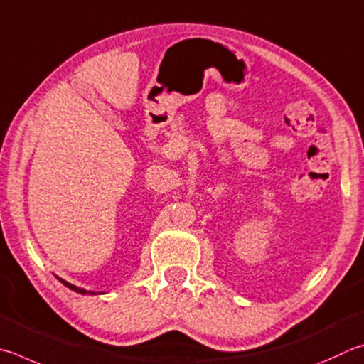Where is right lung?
Returning <instances> with one entry per match:
<instances>
[{
	"label": "right lung",
	"instance_id": "right-lung-1",
	"mask_svg": "<svg viewBox=\"0 0 364 364\" xmlns=\"http://www.w3.org/2000/svg\"><path fill=\"white\" fill-rule=\"evenodd\" d=\"M60 279V278H59ZM60 282L67 286V288H70V289H73V291H76V292H80V294H87V291H85V289H80V288H76V286H73V284H70V283H67V282H63V279H60ZM89 294H95V292H89Z\"/></svg>",
	"mask_w": 364,
	"mask_h": 364
}]
</instances>
